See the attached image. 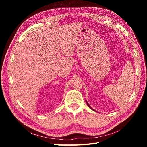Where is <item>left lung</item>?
Masks as SVG:
<instances>
[{
  "label": "left lung",
  "instance_id": "1",
  "mask_svg": "<svg viewBox=\"0 0 147 147\" xmlns=\"http://www.w3.org/2000/svg\"><path fill=\"white\" fill-rule=\"evenodd\" d=\"M86 104H87V105H88V107H90V109H92V110H93V109H92V108L91 107V106H90V105L88 104V102H86ZM93 111H94V110H93Z\"/></svg>",
  "mask_w": 147,
  "mask_h": 147
}]
</instances>
